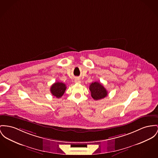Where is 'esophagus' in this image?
Wrapping results in <instances>:
<instances>
[{
    "label": "esophagus",
    "instance_id": "34e87169",
    "mask_svg": "<svg viewBox=\"0 0 158 158\" xmlns=\"http://www.w3.org/2000/svg\"><path fill=\"white\" fill-rule=\"evenodd\" d=\"M74 81H75V83H78V84H80L81 83V80H80V79L79 78H76L75 79Z\"/></svg>",
    "mask_w": 158,
    "mask_h": 158
}]
</instances>
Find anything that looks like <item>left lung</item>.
I'll return each mask as SVG.
<instances>
[{
  "label": "left lung",
  "mask_w": 158,
  "mask_h": 158,
  "mask_svg": "<svg viewBox=\"0 0 158 158\" xmlns=\"http://www.w3.org/2000/svg\"><path fill=\"white\" fill-rule=\"evenodd\" d=\"M89 89L92 97L96 101L103 99L108 95V92L102 84L97 81L91 83Z\"/></svg>",
  "instance_id": "left-lung-1"
}]
</instances>
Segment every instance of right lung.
I'll use <instances>...</instances> for the list:
<instances>
[{
	"instance_id": "obj_1",
	"label": "right lung",
	"mask_w": 158,
	"mask_h": 158,
	"mask_svg": "<svg viewBox=\"0 0 158 158\" xmlns=\"http://www.w3.org/2000/svg\"><path fill=\"white\" fill-rule=\"evenodd\" d=\"M66 89V84L62 82H56L52 85L50 92L53 96H56L57 98H59L63 96Z\"/></svg>"
}]
</instances>
